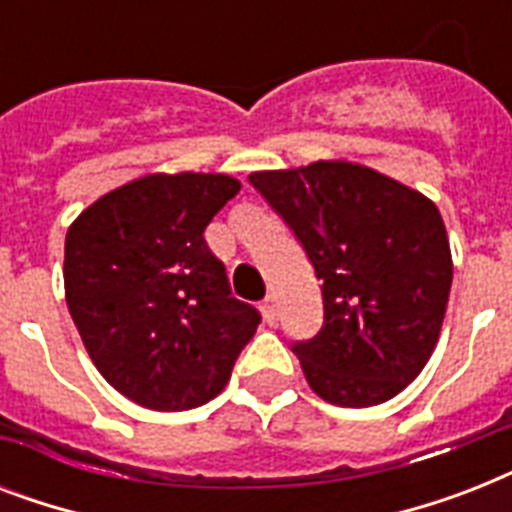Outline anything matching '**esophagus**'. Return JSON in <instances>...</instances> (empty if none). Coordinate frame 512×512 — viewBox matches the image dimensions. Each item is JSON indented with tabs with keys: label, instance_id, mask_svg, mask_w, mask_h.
<instances>
[{
	"label": "esophagus",
	"instance_id": "1",
	"mask_svg": "<svg viewBox=\"0 0 512 512\" xmlns=\"http://www.w3.org/2000/svg\"><path fill=\"white\" fill-rule=\"evenodd\" d=\"M260 311H263V319L268 321V324H276V297H265L263 305H260Z\"/></svg>",
	"mask_w": 512,
	"mask_h": 512
}]
</instances>
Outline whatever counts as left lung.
Instances as JSON below:
<instances>
[{"instance_id": "1", "label": "left lung", "mask_w": 512, "mask_h": 512, "mask_svg": "<svg viewBox=\"0 0 512 512\" xmlns=\"http://www.w3.org/2000/svg\"><path fill=\"white\" fill-rule=\"evenodd\" d=\"M249 183L316 268L324 327L295 345L313 393L350 409L398 396L428 364L452 289V249L436 204L348 159L252 172Z\"/></svg>"}]
</instances>
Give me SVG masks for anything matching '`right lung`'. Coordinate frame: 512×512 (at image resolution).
Masks as SVG:
<instances>
[{"label": "right lung", "mask_w": 512, "mask_h": 512, "mask_svg": "<svg viewBox=\"0 0 512 512\" xmlns=\"http://www.w3.org/2000/svg\"><path fill=\"white\" fill-rule=\"evenodd\" d=\"M225 172H151L95 199L66 233V303L92 364L154 412L212 401L260 313L231 297L204 241L239 193Z\"/></svg>", "instance_id": "add662e5"}]
</instances>
